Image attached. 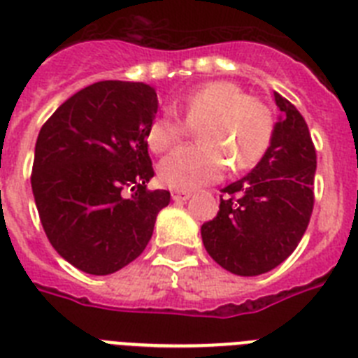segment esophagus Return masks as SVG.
I'll use <instances>...</instances> for the list:
<instances>
[{"mask_svg": "<svg viewBox=\"0 0 358 358\" xmlns=\"http://www.w3.org/2000/svg\"><path fill=\"white\" fill-rule=\"evenodd\" d=\"M189 198H191V193H189V191H174L173 193L174 202H185Z\"/></svg>", "mask_w": 358, "mask_h": 358, "instance_id": "1", "label": "esophagus"}]
</instances>
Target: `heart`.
Listing matches in <instances>:
<instances>
[{"instance_id":"1","label":"heart","mask_w":358,"mask_h":358,"mask_svg":"<svg viewBox=\"0 0 358 358\" xmlns=\"http://www.w3.org/2000/svg\"><path fill=\"white\" fill-rule=\"evenodd\" d=\"M180 113L184 120L173 110H164L145 131L152 152L169 151L187 136L189 129L198 133L202 143L180 147L158 165L162 184L176 191L213 184L227 165L233 173L251 169L271 145V107L227 80L207 82L187 92L180 101Z\"/></svg>"}]
</instances>
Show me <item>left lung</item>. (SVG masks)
Instances as JSON below:
<instances>
[{
	"instance_id": "1",
	"label": "left lung",
	"mask_w": 358,
	"mask_h": 358,
	"mask_svg": "<svg viewBox=\"0 0 358 358\" xmlns=\"http://www.w3.org/2000/svg\"><path fill=\"white\" fill-rule=\"evenodd\" d=\"M282 110L271 145L251 173L222 189L220 211L202 225L207 253L240 276L271 271L296 249L313 213L317 152L308 123L275 92Z\"/></svg>"
}]
</instances>
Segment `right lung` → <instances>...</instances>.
<instances>
[{"label":"right lung","mask_w":358,"mask_h":358,"mask_svg":"<svg viewBox=\"0 0 358 358\" xmlns=\"http://www.w3.org/2000/svg\"><path fill=\"white\" fill-rule=\"evenodd\" d=\"M158 110L151 85L98 82L43 123L36 140L32 193L45 235L69 264L110 275L143 253L169 191L155 176L145 131Z\"/></svg>","instance_id":"right-lung-1"}]
</instances>
